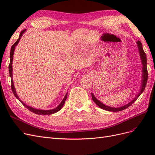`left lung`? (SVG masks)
<instances>
[{
    "label": "left lung",
    "instance_id": "left-lung-1",
    "mask_svg": "<svg viewBox=\"0 0 155 155\" xmlns=\"http://www.w3.org/2000/svg\"><path fill=\"white\" fill-rule=\"evenodd\" d=\"M137 45H138V50H139V53H140V58H141L142 60V64L143 65L142 67V85H141V88H140V92L138 94L137 96H136V97L133 100L131 101L130 102L128 103L127 104H126L125 105L121 106L120 107H111L109 106H107L105 104H102L101 101H100L99 100H97L96 97L94 96V95L92 93V100L94 101L95 104L98 106L100 107L101 109L105 110H108V111H112V112H118V111H121L127 108H128L129 106H130L132 105L133 103L137 100L138 97L141 95V94L143 92L144 89L145 88V86H146L147 84V78H148V72H147V57H146V54L144 52L143 47H142V43L140 41H138L137 42Z\"/></svg>",
    "mask_w": 155,
    "mask_h": 155
}]
</instances>
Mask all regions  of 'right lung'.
Here are the masks:
<instances>
[{"label": "right lung", "instance_id": "right-lung-1", "mask_svg": "<svg viewBox=\"0 0 155 155\" xmlns=\"http://www.w3.org/2000/svg\"><path fill=\"white\" fill-rule=\"evenodd\" d=\"M26 31V29L22 30L21 33H20V35H19V37H18V39H17V41L15 42V43H14L12 48H11V50H10V64H9V72H10V76L11 77V82H12V85H11V87H12V92L13 93V94L15 95V96L16 97L17 99H18V100H19L21 101V104L24 105L26 108H27L29 110H30L31 112H34V113L35 114H39V115H49V114H54L55 113V112H58L59 110H60L61 109V108L63 107V106L64 105V103H65V101H66L67 98V94H66V95H65L64 97L63 98V100H62V101L61 102V104L56 107L55 108V109H51V110H40V109H35V108H33V107H31L30 106H28L27 105H26L25 103H23L20 99H19V97H18L17 94V92H16V91H15V87H14V84H13V76H12V72H13V68H12V61H13V54H14V50H15V46L18 45V42H19L21 37L22 36L23 34Z\"/></svg>", "mask_w": 155, "mask_h": 155}]
</instances>
